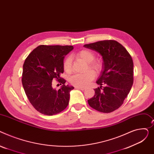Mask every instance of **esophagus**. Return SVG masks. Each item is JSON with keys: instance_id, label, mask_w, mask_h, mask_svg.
<instances>
[{"instance_id": "1", "label": "esophagus", "mask_w": 154, "mask_h": 154, "mask_svg": "<svg viewBox=\"0 0 154 154\" xmlns=\"http://www.w3.org/2000/svg\"><path fill=\"white\" fill-rule=\"evenodd\" d=\"M75 89H81V90H85V88H83V87H77L75 86Z\"/></svg>"}]
</instances>
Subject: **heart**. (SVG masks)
Instances as JSON below:
<instances>
[{
  "instance_id": "obj_1",
  "label": "heart",
  "mask_w": 154,
  "mask_h": 154,
  "mask_svg": "<svg viewBox=\"0 0 154 154\" xmlns=\"http://www.w3.org/2000/svg\"><path fill=\"white\" fill-rule=\"evenodd\" d=\"M77 57L83 59L88 63V66L96 72L100 71L102 68L101 63L99 60H95L94 53L88 49H83L77 53ZM63 69L66 73H70L71 71V59L70 57H67L63 62ZM94 71L88 69L84 73H76L71 76L69 78L70 83L77 87L87 86L94 78Z\"/></svg>"
}]
</instances>
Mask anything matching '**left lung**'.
<instances>
[{"label":"left lung","instance_id":"obj_1","mask_svg":"<svg viewBox=\"0 0 154 154\" xmlns=\"http://www.w3.org/2000/svg\"><path fill=\"white\" fill-rule=\"evenodd\" d=\"M84 47L101 54L103 69L96 83L94 96L88 100L95 110L109 113L118 109L129 93L134 82V64L131 56L116 40H103L86 44ZM105 86L102 88V85Z\"/></svg>","mask_w":154,"mask_h":154}]
</instances>
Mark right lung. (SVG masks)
<instances>
[{"mask_svg":"<svg viewBox=\"0 0 154 154\" xmlns=\"http://www.w3.org/2000/svg\"><path fill=\"white\" fill-rule=\"evenodd\" d=\"M73 49L71 45H44L35 48L23 65L22 82L30 103L39 112L53 116L61 112L69 104L73 86H65L63 73L65 56ZM56 79L63 86L58 90L52 86Z\"/></svg>","mask_w":154,"mask_h":154,"instance_id":"add662e5","label":"right lung"}]
</instances>
